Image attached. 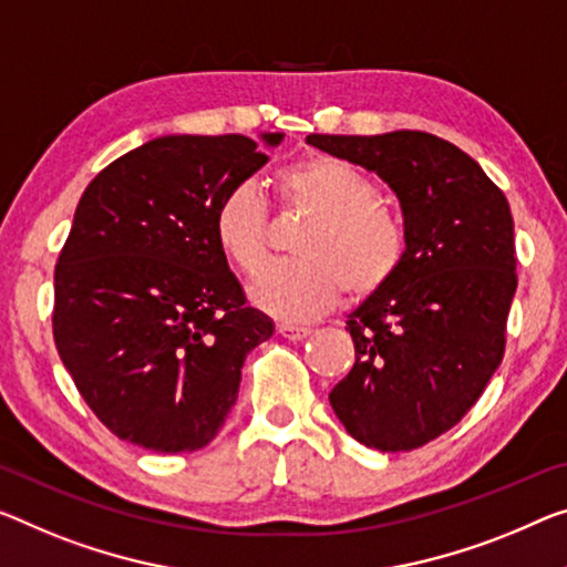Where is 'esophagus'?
Wrapping results in <instances>:
<instances>
[{
	"instance_id": "obj_1",
	"label": "esophagus",
	"mask_w": 567,
	"mask_h": 567,
	"mask_svg": "<svg viewBox=\"0 0 567 567\" xmlns=\"http://www.w3.org/2000/svg\"><path fill=\"white\" fill-rule=\"evenodd\" d=\"M276 332L284 339H291V342H299V339H307L311 334L309 327H296V324H276Z\"/></svg>"
}]
</instances>
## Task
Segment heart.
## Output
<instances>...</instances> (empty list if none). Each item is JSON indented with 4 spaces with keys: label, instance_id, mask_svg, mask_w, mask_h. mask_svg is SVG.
<instances>
[{
    "label": "heart",
    "instance_id": "obj_1",
    "mask_svg": "<svg viewBox=\"0 0 567 567\" xmlns=\"http://www.w3.org/2000/svg\"><path fill=\"white\" fill-rule=\"evenodd\" d=\"M281 213L313 215L296 238V260L274 266L254 286V301L286 321L313 319L334 309L350 286L368 299L393 284L408 254L405 223L374 195L357 164L334 154H307L274 177ZM213 238L220 256L246 278L264 271L271 248L268 207L250 185L217 199Z\"/></svg>",
    "mask_w": 567,
    "mask_h": 567
}]
</instances>
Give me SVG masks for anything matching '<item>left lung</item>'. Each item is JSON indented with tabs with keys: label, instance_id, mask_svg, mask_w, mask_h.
<instances>
[{
	"label": "left lung",
	"instance_id": "left-lung-1",
	"mask_svg": "<svg viewBox=\"0 0 567 567\" xmlns=\"http://www.w3.org/2000/svg\"><path fill=\"white\" fill-rule=\"evenodd\" d=\"M307 142L378 172L400 199L408 233L393 284L347 319L354 364L329 403L364 446L421 449L472 411L504 357L517 291L509 203L472 156L433 134Z\"/></svg>",
	"mask_w": 567,
	"mask_h": 567
}]
</instances>
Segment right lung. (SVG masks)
Here are the masks:
<instances>
[{
  "mask_svg": "<svg viewBox=\"0 0 567 567\" xmlns=\"http://www.w3.org/2000/svg\"><path fill=\"white\" fill-rule=\"evenodd\" d=\"M266 162L243 134L159 136L85 187L58 256L52 337L118 439L156 454L207 446L246 354L274 334L213 238L217 199Z\"/></svg>",
  "mask_w": 567,
  "mask_h": 567,
  "instance_id": "right-lung-1",
  "label": "right lung"
}]
</instances>
